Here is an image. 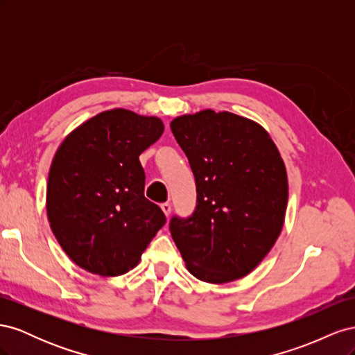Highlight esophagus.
<instances>
[{
	"mask_svg": "<svg viewBox=\"0 0 355 355\" xmlns=\"http://www.w3.org/2000/svg\"><path fill=\"white\" fill-rule=\"evenodd\" d=\"M161 210H163V213L168 218L170 213H171V206L168 202H164V204H161Z\"/></svg>",
	"mask_w": 355,
	"mask_h": 355,
	"instance_id": "esophagus-1",
	"label": "esophagus"
}]
</instances>
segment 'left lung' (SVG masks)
I'll return each mask as SVG.
<instances>
[{
  "label": "left lung",
  "instance_id": "1",
  "mask_svg": "<svg viewBox=\"0 0 355 355\" xmlns=\"http://www.w3.org/2000/svg\"><path fill=\"white\" fill-rule=\"evenodd\" d=\"M170 127L197 184V209L171 219V237L198 280H240L283 230L288 182L280 151L259 123L228 111L185 114Z\"/></svg>",
  "mask_w": 355,
  "mask_h": 355
}]
</instances>
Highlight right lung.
<instances>
[{
  "label": "right lung",
  "mask_w": 355,
  "mask_h": 355,
  "mask_svg": "<svg viewBox=\"0 0 355 355\" xmlns=\"http://www.w3.org/2000/svg\"><path fill=\"white\" fill-rule=\"evenodd\" d=\"M163 132L158 116L114 108L75 127L59 145L49 171L47 218L63 252L83 270L128 272L166 223L144 196L139 161Z\"/></svg>",
  "instance_id": "1"
}]
</instances>
